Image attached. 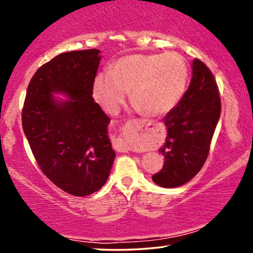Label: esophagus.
I'll use <instances>...</instances> for the list:
<instances>
[{"mask_svg": "<svg viewBox=\"0 0 253 253\" xmlns=\"http://www.w3.org/2000/svg\"><path fill=\"white\" fill-rule=\"evenodd\" d=\"M137 123H143L145 124V121L143 120H139L137 121ZM114 148H115L116 151L119 152H127L130 151V146L127 145V143L124 139H122V138H117V139L114 141Z\"/></svg>", "mask_w": 253, "mask_h": 253, "instance_id": "obj_1", "label": "esophagus"}]
</instances>
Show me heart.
I'll return each instance as SVG.
<instances>
[{
    "label": "heart",
    "instance_id": "heart-1",
    "mask_svg": "<svg viewBox=\"0 0 253 253\" xmlns=\"http://www.w3.org/2000/svg\"><path fill=\"white\" fill-rule=\"evenodd\" d=\"M188 64L177 53L132 54L116 61L110 75L96 76L94 98L116 113L130 91V100L144 115L160 117L176 107L185 92Z\"/></svg>",
    "mask_w": 253,
    "mask_h": 253
}]
</instances>
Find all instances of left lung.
Here are the masks:
<instances>
[{
	"label": "left lung",
	"mask_w": 253,
	"mask_h": 253,
	"mask_svg": "<svg viewBox=\"0 0 253 253\" xmlns=\"http://www.w3.org/2000/svg\"><path fill=\"white\" fill-rule=\"evenodd\" d=\"M221 114V99L215 78L198 58L192 63L188 91L164 122L168 136L160 150L164 167L152 176L155 184L177 188L198 174L209 157Z\"/></svg>",
	"instance_id": "8db88e82"
}]
</instances>
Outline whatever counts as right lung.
Listing matches in <instances>:
<instances>
[{
  "label": "right lung",
  "instance_id": "obj_1",
  "mask_svg": "<svg viewBox=\"0 0 253 253\" xmlns=\"http://www.w3.org/2000/svg\"><path fill=\"white\" fill-rule=\"evenodd\" d=\"M99 49L62 53L38 69L22 110L24 133L36 161L55 185L72 196L98 191L108 179L115 152L110 119L94 102ZM61 91L71 98L57 102Z\"/></svg>",
  "mask_w": 253,
  "mask_h": 253
}]
</instances>
